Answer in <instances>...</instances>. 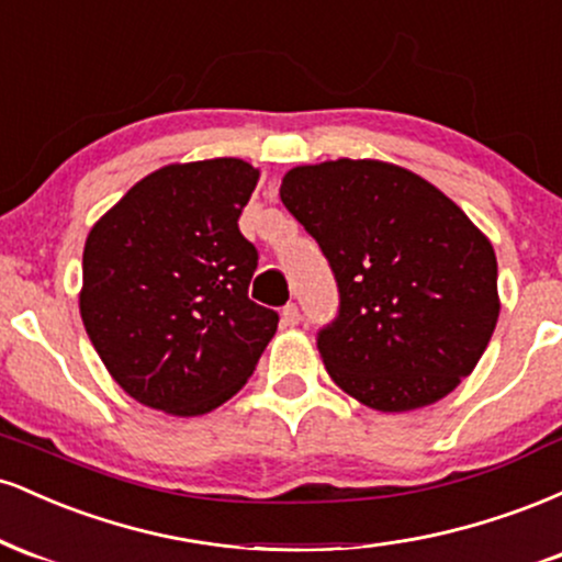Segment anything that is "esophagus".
Masks as SVG:
<instances>
[{
	"mask_svg": "<svg viewBox=\"0 0 562 562\" xmlns=\"http://www.w3.org/2000/svg\"><path fill=\"white\" fill-rule=\"evenodd\" d=\"M299 322H301L299 306H295V303H288V306L280 312V325L282 327H295Z\"/></svg>",
	"mask_w": 562,
	"mask_h": 562,
	"instance_id": "obj_1",
	"label": "esophagus"
}]
</instances>
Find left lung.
Listing matches in <instances>:
<instances>
[{"instance_id":"8db88e82","label":"left lung","mask_w":562,"mask_h":562,"mask_svg":"<svg viewBox=\"0 0 562 562\" xmlns=\"http://www.w3.org/2000/svg\"><path fill=\"white\" fill-rule=\"evenodd\" d=\"M280 198L338 280L340 314L317 346L340 391L412 412L475 370L499 319L496 256L454 200L378 158L295 166Z\"/></svg>"}]
</instances>
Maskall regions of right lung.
I'll use <instances>...</instances> for the list:
<instances>
[{
	"instance_id": "right-lung-1",
	"label": "right lung",
	"mask_w": 562,
	"mask_h": 562,
	"mask_svg": "<svg viewBox=\"0 0 562 562\" xmlns=\"http://www.w3.org/2000/svg\"><path fill=\"white\" fill-rule=\"evenodd\" d=\"M256 182L240 158L169 164L89 229L81 322L134 402L198 417L254 375L277 330L248 299L259 254L237 229Z\"/></svg>"
}]
</instances>
